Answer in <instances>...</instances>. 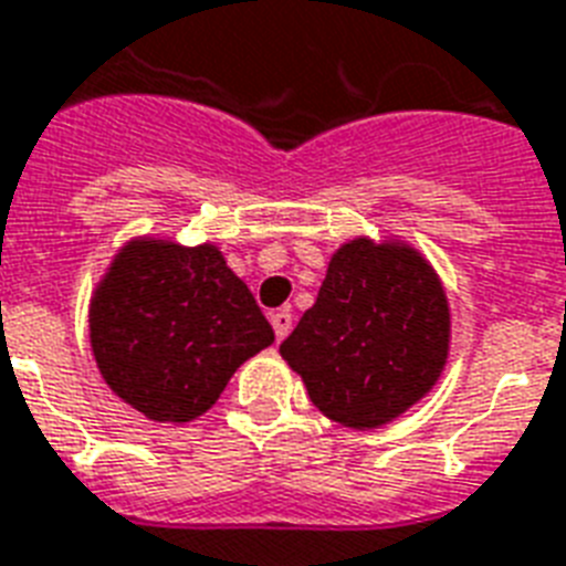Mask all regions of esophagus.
I'll use <instances>...</instances> for the list:
<instances>
[{"label": "esophagus", "instance_id": "obj_1", "mask_svg": "<svg viewBox=\"0 0 566 566\" xmlns=\"http://www.w3.org/2000/svg\"><path fill=\"white\" fill-rule=\"evenodd\" d=\"M270 323H273V328H275V337H279V340H284V337L291 335L293 314L291 311H273V314H270Z\"/></svg>", "mask_w": 566, "mask_h": 566}]
</instances>
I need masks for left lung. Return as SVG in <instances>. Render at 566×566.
<instances>
[{"instance_id": "obj_1", "label": "left lung", "mask_w": 566, "mask_h": 566, "mask_svg": "<svg viewBox=\"0 0 566 566\" xmlns=\"http://www.w3.org/2000/svg\"><path fill=\"white\" fill-rule=\"evenodd\" d=\"M447 349V296L431 266L411 249L361 238L337 249L282 358L328 420L376 429L429 394Z\"/></svg>"}]
</instances>
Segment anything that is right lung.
Segmentation results:
<instances>
[{"label": "right lung", "mask_w": 566, "mask_h": 566, "mask_svg": "<svg viewBox=\"0 0 566 566\" xmlns=\"http://www.w3.org/2000/svg\"><path fill=\"white\" fill-rule=\"evenodd\" d=\"M273 326L213 247L140 240L114 258L91 305V344L119 399L158 422L211 408Z\"/></svg>", "instance_id": "1"}]
</instances>
